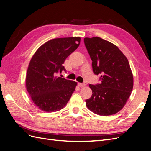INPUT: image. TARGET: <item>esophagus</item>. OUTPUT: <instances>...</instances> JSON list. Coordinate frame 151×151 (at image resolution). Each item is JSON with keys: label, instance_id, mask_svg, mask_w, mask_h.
Returning a JSON list of instances; mask_svg holds the SVG:
<instances>
[{"label": "esophagus", "instance_id": "34e87169", "mask_svg": "<svg viewBox=\"0 0 151 151\" xmlns=\"http://www.w3.org/2000/svg\"><path fill=\"white\" fill-rule=\"evenodd\" d=\"M78 86L79 87H84L85 86H86V84H85V83H78Z\"/></svg>", "mask_w": 151, "mask_h": 151}]
</instances>
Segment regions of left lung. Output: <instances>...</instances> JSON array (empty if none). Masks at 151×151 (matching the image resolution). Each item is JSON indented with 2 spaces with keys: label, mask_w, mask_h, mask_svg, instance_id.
<instances>
[{
  "label": "left lung",
  "mask_w": 151,
  "mask_h": 151,
  "mask_svg": "<svg viewBox=\"0 0 151 151\" xmlns=\"http://www.w3.org/2000/svg\"><path fill=\"white\" fill-rule=\"evenodd\" d=\"M84 43L92 61L99 84L89 85L92 96L86 100L92 112L102 116L117 113L126 105L133 87V76L128 60L117 46L99 37H85Z\"/></svg>",
  "instance_id": "left-lung-1"
}]
</instances>
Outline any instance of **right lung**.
Here are the masks:
<instances>
[{
    "instance_id": "right-lung-1",
    "label": "right lung",
    "mask_w": 151,
    "mask_h": 151,
    "mask_svg": "<svg viewBox=\"0 0 151 151\" xmlns=\"http://www.w3.org/2000/svg\"><path fill=\"white\" fill-rule=\"evenodd\" d=\"M80 37L55 38L46 42L34 54L27 72L26 88L39 109L57 111L66 105L77 83L57 76L65 68L66 58L78 47Z\"/></svg>"
}]
</instances>
